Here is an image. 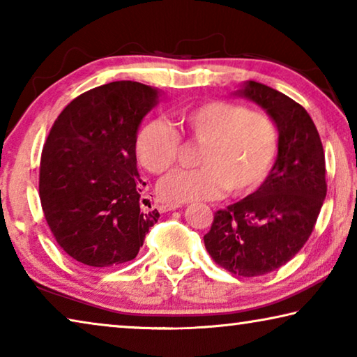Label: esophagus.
I'll use <instances>...</instances> for the list:
<instances>
[{
    "label": "esophagus",
    "instance_id": "1",
    "mask_svg": "<svg viewBox=\"0 0 357 357\" xmlns=\"http://www.w3.org/2000/svg\"><path fill=\"white\" fill-rule=\"evenodd\" d=\"M159 211L160 213H168V211H174V209H178V208H181V204H159Z\"/></svg>",
    "mask_w": 357,
    "mask_h": 357
}]
</instances>
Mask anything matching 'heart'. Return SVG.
Returning <instances> with one entry per match:
<instances>
[{
  "mask_svg": "<svg viewBox=\"0 0 357 357\" xmlns=\"http://www.w3.org/2000/svg\"><path fill=\"white\" fill-rule=\"evenodd\" d=\"M176 123L203 143L197 168H179L160 181L157 192L172 204L211 200L255 189L268 176L279 149L274 119L261 112L227 100L206 102L176 113ZM181 137L164 119H151L137 138L138 160L146 170L162 173L178 159Z\"/></svg>",
  "mask_w": 357,
  "mask_h": 357,
  "instance_id": "obj_1",
  "label": "heart"
}]
</instances>
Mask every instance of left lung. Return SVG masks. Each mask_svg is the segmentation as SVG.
I'll use <instances>...</instances> for the list:
<instances>
[{
	"mask_svg": "<svg viewBox=\"0 0 357 357\" xmlns=\"http://www.w3.org/2000/svg\"><path fill=\"white\" fill-rule=\"evenodd\" d=\"M234 96L255 102L274 119L279 149L258 189L217 211L204 245L228 273L257 277L279 269L315 228L328 192L319 134L298 102L258 82H244Z\"/></svg>",
	"mask_w": 357,
	"mask_h": 357,
	"instance_id": "left-lung-1",
	"label": "left lung"
}]
</instances>
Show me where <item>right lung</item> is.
Listing matches in <instances>:
<instances>
[{"instance_id":"add662e5","label":"right lung","mask_w":357,"mask_h":357,"mask_svg":"<svg viewBox=\"0 0 357 357\" xmlns=\"http://www.w3.org/2000/svg\"><path fill=\"white\" fill-rule=\"evenodd\" d=\"M157 102L153 86L112 82L78 96L52 126L39 197L56 243L75 261L91 268L130 261L159 219L157 209H142L135 153L138 128Z\"/></svg>"}]
</instances>
